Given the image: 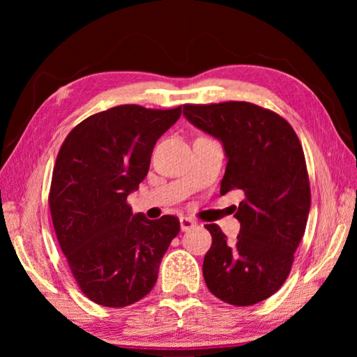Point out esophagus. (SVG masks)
I'll list each match as a JSON object with an SVG mask.
<instances>
[{
	"mask_svg": "<svg viewBox=\"0 0 357 357\" xmlns=\"http://www.w3.org/2000/svg\"><path fill=\"white\" fill-rule=\"evenodd\" d=\"M179 223H181V229H183V231H187V229H190L197 225L195 220L190 219V217H185V215L181 217Z\"/></svg>",
	"mask_w": 357,
	"mask_h": 357,
	"instance_id": "obj_1",
	"label": "esophagus"
}]
</instances>
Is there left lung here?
<instances>
[{
	"label": "left lung",
	"instance_id": "obj_1",
	"mask_svg": "<svg viewBox=\"0 0 357 357\" xmlns=\"http://www.w3.org/2000/svg\"><path fill=\"white\" fill-rule=\"evenodd\" d=\"M184 116L223 144L228 164L220 195L243 193L234 243L219 225H206L213 245L204 255V282L227 304L253 305L279 291L304 236L310 211L304 151L287 119L250 102L185 104Z\"/></svg>",
	"mask_w": 357,
	"mask_h": 357
}]
</instances>
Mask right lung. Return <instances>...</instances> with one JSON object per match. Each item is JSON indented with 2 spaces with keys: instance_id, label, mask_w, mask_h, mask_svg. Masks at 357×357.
Segmentation results:
<instances>
[{
  "instance_id": "1",
  "label": "right lung",
  "mask_w": 357,
  "mask_h": 357,
  "mask_svg": "<svg viewBox=\"0 0 357 357\" xmlns=\"http://www.w3.org/2000/svg\"><path fill=\"white\" fill-rule=\"evenodd\" d=\"M181 107L153 110L118 105L83 119L66 137L53 168L48 204L59 247L77 285L104 307L144 298L179 219L132 214L128 195L146 178L162 134Z\"/></svg>"
}]
</instances>
